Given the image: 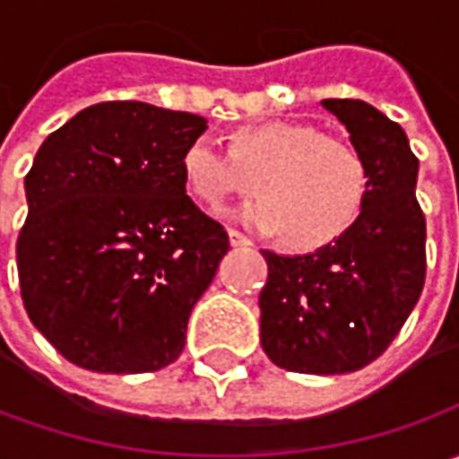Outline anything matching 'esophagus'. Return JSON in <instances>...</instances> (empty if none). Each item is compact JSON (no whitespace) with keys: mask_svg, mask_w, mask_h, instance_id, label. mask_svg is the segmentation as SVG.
Here are the masks:
<instances>
[{"mask_svg":"<svg viewBox=\"0 0 459 459\" xmlns=\"http://www.w3.org/2000/svg\"><path fill=\"white\" fill-rule=\"evenodd\" d=\"M227 235H230V245H232V247H247V245H250V239L245 238L242 232H238V230H230Z\"/></svg>","mask_w":459,"mask_h":459,"instance_id":"esophagus-1","label":"esophagus"}]
</instances>
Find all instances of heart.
Segmentation results:
<instances>
[{
	"mask_svg": "<svg viewBox=\"0 0 459 459\" xmlns=\"http://www.w3.org/2000/svg\"><path fill=\"white\" fill-rule=\"evenodd\" d=\"M184 176L191 194L212 212L255 188L260 199L239 206L238 220L265 235L281 232L301 253L344 238L370 194L365 155L352 143L301 122L245 127L232 134L230 148L202 134L186 148Z\"/></svg>",
	"mask_w": 459,
	"mask_h": 459,
	"instance_id": "obj_1",
	"label": "heart"
}]
</instances>
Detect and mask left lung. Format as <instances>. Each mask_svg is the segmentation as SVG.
<instances>
[{
    "label": "left lung",
    "mask_w": 459,
    "mask_h": 459,
    "mask_svg": "<svg viewBox=\"0 0 459 459\" xmlns=\"http://www.w3.org/2000/svg\"><path fill=\"white\" fill-rule=\"evenodd\" d=\"M370 168L352 230L307 255L260 250V344L291 373H355L385 352L416 307L427 273V221L416 202L419 160L394 119L360 99H325Z\"/></svg>",
    "instance_id": "obj_1"
}]
</instances>
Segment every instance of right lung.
<instances>
[{
  "mask_svg": "<svg viewBox=\"0 0 459 459\" xmlns=\"http://www.w3.org/2000/svg\"><path fill=\"white\" fill-rule=\"evenodd\" d=\"M206 119L101 101L45 137L25 176L17 273L30 322L94 373H151L181 355L230 238L186 196L184 152Z\"/></svg>",
  "mask_w": 459,
  "mask_h": 459,
  "instance_id": "right-lung-1",
  "label": "right lung"
}]
</instances>
